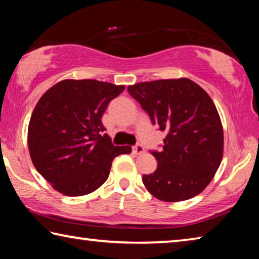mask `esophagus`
Here are the masks:
<instances>
[{
	"label": "esophagus",
	"mask_w": 259,
	"mask_h": 259,
	"mask_svg": "<svg viewBox=\"0 0 259 259\" xmlns=\"http://www.w3.org/2000/svg\"><path fill=\"white\" fill-rule=\"evenodd\" d=\"M133 151L135 154L139 155V154H143V153H145V148L143 147V145H140V144H137V145L133 147Z\"/></svg>",
	"instance_id": "1"
}]
</instances>
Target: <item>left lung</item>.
<instances>
[{"label":"left lung","instance_id":"1","mask_svg":"<svg viewBox=\"0 0 259 259\" xmlns=\"http://www.w3.org/2000/svg\"><path fill=\"white\" fill-rule=\"evenodd\" d=\"M128 91L153 124L165 131L157 168L143 183L156 199L179 202L200 194L221 165L224 133L209 95L190 78L136 83Z\"/></svg>","mask_w":259,"mask_h":259}]
</instances>
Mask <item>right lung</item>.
Here are the masks:
<instances>
[{
	"label": "right lung",
	"instance_id": "1",
	"mask_svg": "<svg viewBox=\"0 0 259 259\" xmlns=\"http://www.w3.org/2000/svg\"><path fill=\"white\" fill-rule=\"evenodd\" d=\"M124 85L97 80H64L38 100L28 124L35 169L67 196L93 193L107 181L114 157L130 146H114L102 116Z\"/></svg>",
	"mask_w": 259,
	"mask_h": 259
}]
</instances>
